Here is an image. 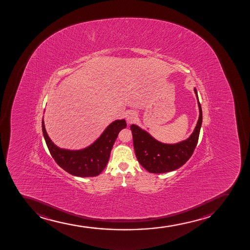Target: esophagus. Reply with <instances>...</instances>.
I'll use <instances>...</instances> for the list:
<instances>
[{"mask_svg": "<svg viewBox=\"0 0 250 250\" xmlns=\"http://www.w3.org/2000/svg\"><path fill=\"white\" fill-rule=\"evenodd\" d=\"M135 119H136V114L134 113H129L126 115V120H127L128 123H132V122L134 121Z\"/></svg>", "mask_w": 250, "mask_h": 250, "instance_id": "1", "label": "esophagus"}]
</instances>
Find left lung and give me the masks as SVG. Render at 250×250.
Segmentation results:
<instances>
[{"label": "left lung", "mask_w": 250, "mask_h": 250, "mask_svg": "<svg viewBox=\"0 0 250 250\" xmlns=\"http://www.w3.org/2000/svg\"><path fill=\"white\" fill-rule=\"evenodd\" d=\"M199 107V119L189 138L176 144H165L153 138L148 132L132 124L131 127L135 153L139 163L150 173L161 174L175 170L189 160L197 146L203 112L197 89L194 88Z\"/></svg>", "instance_id": "1"}]
</instances>
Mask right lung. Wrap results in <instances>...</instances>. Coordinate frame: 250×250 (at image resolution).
Wrapping results in <instances>:
<instances>
[{
    "mask_svg": "<svg viewBox=\"0 0 250 250\" xmlns=\"http://www.w3.org/2000/svg\"><path fill=\"white\" fill-rule=\"evenodd\" d=\"M126 126L124 119L116 120L103 132L92 145L83 150H64L54 145L47 135L42 120V129L45 142L56 163L74 176H97L108 163L111 150L119 131Z\"/></svg>",
    "mask_w": 250,
    "mask_h": 250,
    "instance_id": "obj_1",
    "label": "right lung"
}]
</instances>
